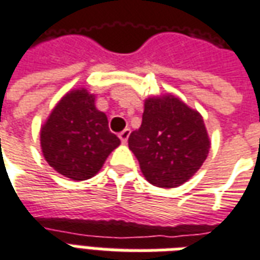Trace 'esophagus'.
<instances>
[{"instance_id": "esophagus-1", "label": "esophagus", "mask_w": 260, "mask_h": 260, "mask_svg": "<svg viewBox=\"0 0 260 260\" xmlns=\"http://www.w3.org/2000/svg\"><path fill=\"white\" fill-rule=\"evenodd\" d=\"M129 135H131V129L129 128H125L122 132H119L118 136L122 143H126V142H128V138H129Z\"/></svg>"}]
</instances>
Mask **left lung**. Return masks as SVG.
Wrapping results in <instances>:
<instances>
[{
  "instance_id": "1",
  "label": "left lung",
  "mask_w": 260,
  "mask_h": 260,
  "mask_svg": "<svg viewBox=\"0 0 260 260\" xmlns=\"http://www.w3.org/2000/svg\"><path fill=\"white\" fill-rule=\"evenodd\" d=\"M128 145L152 185L177 188L201 169L210 149L202 115L173 94L145 100L139 129Z\"/></svg>"
}]
</instances>
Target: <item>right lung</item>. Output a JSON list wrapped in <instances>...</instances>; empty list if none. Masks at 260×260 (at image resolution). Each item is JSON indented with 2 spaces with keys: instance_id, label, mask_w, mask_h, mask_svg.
Instances as JSON below:
<instances>
[{
  "instance_id": "right-lung-1",
  "label": "right lung",
  "mask_w": 260,
  "mask_h": 260,
  "mask_svg": "<svg viewBox=\"0 0 260 260\" xmlns=\"http://www.w3.org/2000/svg\"><path fill=\"white\" fill-rule=\"evenodd\" d=\"M86 89L67 93L40 131L43 156L57 173L74 181L96 175L115 147L118 136L108 129L107 115L96 108Z\"/></svg>"
}]
</instances>
